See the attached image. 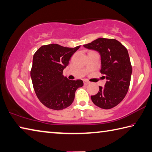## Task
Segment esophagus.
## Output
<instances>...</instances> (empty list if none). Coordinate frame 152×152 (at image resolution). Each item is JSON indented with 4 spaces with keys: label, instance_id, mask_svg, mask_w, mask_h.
I'll return each mask as SVG.
<instances>
[{
    "label": "esophagus",
    "instance_id": "esophagus-1",
    "mask_svg": "<svg viewBox=\"0 0 152 152\" xmlns=\"http://www.w3.org/2000/svg\"><path fill=\"white\" fill-rule=\"evenodd\" d=\"M84 85H88L90 84V82L88 80H84Z\"/></svg>",
    "mask_w": 152,
    "mask_h": 152
}]
</instances>
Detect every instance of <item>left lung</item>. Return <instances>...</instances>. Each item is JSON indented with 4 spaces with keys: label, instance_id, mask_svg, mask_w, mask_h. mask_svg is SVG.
<instances>
[{
    "label": "left lung",
    "instance_id": "1",
    "mask_svg": "<svg viewBox=\"0 0 152 152\" xmlns=\"http://www.w3.org/2000/svg\"><path fill=\"white\" fill-rule=\"evenodd\" d=\"M84 46L100 54V73L107 79L105 87L99 86L98 92L91 96L92 101L100 108L111 109L124 100L129 90L132 67L128 50L114 38H99Z\"/></svg>",
    "mask_w": 152,
    "mask_h": 152
}]
</instances>
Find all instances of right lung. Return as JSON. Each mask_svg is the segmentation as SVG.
I'll return each mask as SVG.
<instances>
[{
	"mask_svg": "<svg viewBox=\"0 0 152 152\" xmlns=\"http://www.w3.org/2000/svg\"><path fill=\"white\" fill-rule=\"evenodd\" d=\"M80 46L68 48L57 44L43 45L33 56L30 76L36 95L44 106L54 110L70 106L75 92L84 83L62 75L71 56Z\"/></svg>",
	"mask_w": 152,
	"mask_h": 152,
	"instance_id": "1",
	"label": "right lung"
}]
</instances>
